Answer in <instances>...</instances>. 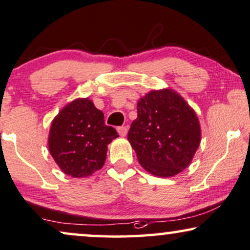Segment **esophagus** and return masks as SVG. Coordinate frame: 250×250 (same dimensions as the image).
Wrapping results in <instances>:
<instances>
[{"label": "esophagus", "mask_w": 250, "mask_h": 250, "mask_svg": "<svg viewBox=\"0 0 250 250\" xmlns=\"http://www.w3.org/2000/svg\"><path fill=\"white\" fill-rule=\"evenodd\" d=\"M118 132H119V135L121 136V137H125V136L127 135V132H128V127H125V125L119 127L118 128Z\"/></svg>", "instance_id": "34e87169"}]
</instances>
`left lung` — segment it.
<instances>
[{
  "mask_svg": "<svg viewBox=\"0 0 250 250\" xmlns=\"http://www.w3.org/2000/svg\"><path fill=\"white\" fill-rule=\"evenodd\" d=\"M128 141L139 164L158 177H172L188 167L201 142L194 109L178 92L151 90L137 103Z\"/></svg>",
  "mask_w": 250,
  "mask_h": 250,
  "instance_id": "1",
  "label": "left lung"
}]
</instances>
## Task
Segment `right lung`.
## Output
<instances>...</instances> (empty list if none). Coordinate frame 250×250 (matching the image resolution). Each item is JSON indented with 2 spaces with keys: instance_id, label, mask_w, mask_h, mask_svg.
Instances as JSON below:
<instances>
[{
  "instance_id": "right-lung-1",
  "label": "right lung",
  "mask_w": 250,
  "mask_h": 250,
  "mask_svg": "<svg viewBox=\"0 0 250 250\" xmlns=\"http://www.w3.org/2000/svg\"><path fill=\"white\" fill-rule=\"evenodd\" d=\"M119 137L105 125L104 113L89 98H76L64 106L50 125L49 152L64 174L88 177L103 168L107 145Z\"/></svg>"
}]
</instances>
